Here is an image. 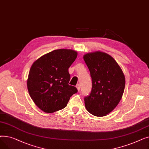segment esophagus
<instances>
[{
    "label": "esophagus",
    "instance_id": "esophagus-1",
    "mask_svg": "<svg viewBox=\"0 0 149 149\" xmlns=\"http://www.w3.org/2000/svg\"><path fill=\"white\" fill-rule=\"evenodd\" d=\"M76 88H77L78 91H80V84H77V86H76Z\"/></svg>",
    "mask_w": 149,
    "mask_h": 149
}]
</instances>
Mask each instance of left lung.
I'll list each match as a JSON object with an SVG mask.
<instances>
[{
    "label": "left lung",
    "instance_id": "1",
    "mask_svg": "<svg viewBox=\"0 0 149 149\" xmlns=\"http://www.w3.org/2000/svg\"><path fill=\"white\" fill-rule=\"evenodd\" d=\"M92 78L89 95L84 97L87 111L96 116H104L118 104L125 88V77L115 59L105 52L96 51L84 55Z\"/></svg>",
    "mask_w": 149,
    "mask_h": 149
}]
</instances>
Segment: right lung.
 <instances>
[{
    "label": "right lung",
    "mask_w": 149,
    "mask_h": 149,
    "mask_svg": "<svg viewBox=\"0 0 149 149\" xmlns=\"http://www.w3.org/2000/svg\"><path fill=\"white\" fill-rule=\"evenodd\" d=\"M77 57L72 49L52 51L35 61L31 67L27 87L36 106L46 113L65 108L77 89L69 85L68 69Z\"/></svg>",
    "instance_id": "add662e5"
}]
</instances>
